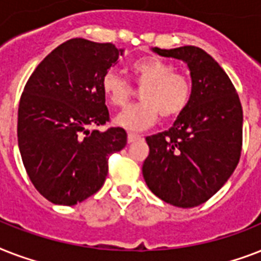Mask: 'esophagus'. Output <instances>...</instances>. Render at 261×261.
I'll list each match as a JSON object with an SVG mask.
<instances>
[{
    "mask_svg": "<svg viewBox=\"0 0 261 261\" xmlns=\"http://www.w3.org/2000/svg\"><path fill=\"white\" fill-rule=\"evenodd\" d=\"M139 139H141V135L135 134V133H128V135H127V141H128V143H133L135 142V141H139Z\"/></svg>",
    "mask_w": 261,
    "mask_h": 261,
    "instance_id": "1",
    "label": "esophagus"
}]
</instances>
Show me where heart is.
Returning <instances> with one entry per match:
<instances>
[{
	"label": "heart",
	"mask_w": 261,
	"mask_h": 261,
	"mask_svg": "<svg viewBox=\"0 0 261 261\" xmlns=\"http://www.w3.org/2000/svg\"><path fill=\"white\" fill-rule=\"evenodd\" d=\"M138 87H142L135 106L122 111L115 118L118 126L131 131L145 130L163 119L182 114L192 97V81L188 75L176 73V66L157 57L135 61L130 67ZM102 93L114 107H124L131 97V85L116 71H107L101 80Z\"/></svg>",
	"instance_id": "b5f03b06"
}]
</instances>
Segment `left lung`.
I'll return each mask as SVG.
<instances>
[{
	"instance_id": "8db88e82",
	"label": "left lung",
	"mask_w": 261,
	"mask_h": 261,
	"mask_svg": "<svg viewBox=\"0 0 261 261\" xmlns=\"http://www.w3.org/2000/svg\"><path fill=\"white\" fill-rule=\"evenodd\" d=\"M187 63L192 97L168 131L146 137L142 167L149 190L172 206L196 207L218 192L234 172L243 146V107L230 79L195 46L153 48Z\"/></svg>"
}]
</instances>
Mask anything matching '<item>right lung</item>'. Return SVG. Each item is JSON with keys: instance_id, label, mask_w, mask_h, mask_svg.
<instances>
[{"instance_id": "obj_1", "label": "right lung", "mask_w": 261, "mask_h": 261, "mask_svg": "<svg viewBox=\"0 0 261 261\" xmlns=\"http://www.w3.org/2000/svg\"><path fill=\"white\" fill-rule=\"evenodd\" d=\"M123 50L75 38L53 50L31 74L18 104L17 141L31 181L54 204L74 206L106 181L108 159L127 143L110 112L101 80Z\"/></svg>"}]
</instances>
